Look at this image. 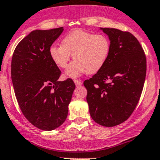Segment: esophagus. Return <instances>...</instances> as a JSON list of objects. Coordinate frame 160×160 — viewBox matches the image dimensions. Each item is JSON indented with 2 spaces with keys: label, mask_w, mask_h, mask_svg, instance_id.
I'll return each instance as SVG.
<instances>
[{
  "label": "esophagus",
  "mask_w": 160,
  "mask_h": 160,
  "mask_svg": "<svg viewBox=\"0 0 160 160\" xmlns=\"http://www.w3.org/2000/svg\"><path fill=\"white\" fill-rule=\"evenodd\" d=\"M73 81H74V83H75L76 86H77V87H80V85H82V82L80 81V80H74Z\"/></svg>",
  "instance_id": "esophagus-1"
}]
</instances>
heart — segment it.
<instances>
[{"mask_svg":"<svg viewBox=\"0 0 160 160\" xmlns=\"http://www.w3.org/2000/svg\"><path fill=\"white\" fill-rule=\"evenodd\" d=\"M111 51V42L103 34H93L83 30H73L62 40L61 46L52 45L49 54L59 68H66L72 55L75 60L66 71L70 77H77L87 72L93 74L106 63Z\"/></svg>","mask_w":160,"mask_h":160,"instance_id":"obj_1","label":"heart"}]
</instances>
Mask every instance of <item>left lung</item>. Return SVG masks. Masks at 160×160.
Listing matches in <instances>:
<instances>
[{"label":"left lung","mask_w":160,"mask_h":160,"mask_svg":"<svg viewBox=\"0 0 160 160\" xmlns=\"http://www.w3.org/2000/svg\"><path fill=\"white\" fill-rule=\"evenodd\" d=\"M100 30L108 36L111 51L101 70L83 85L92 119L113 127L126 121L135 110L143 89L146 58L137 38L128 32L110 28Z\"/></svg>","instance_id":"obj_1"}]
</instances>
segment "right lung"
<instances>
[{"mask_svg":"<svg viewBox=\"0 0 160 160\" xmlns=\"http://www.w3.org/2000/svg\"><path fill=\"white\" fill-rule=\"evenodd\" d=\"M63 30L32 31L18 43L11 60V80L19 107L30 123L44 131L56 129L65 122L75 89L71 79L58 80L61 71L49 54Z\"/></svg>","mask_w":160,"mask_h":160,"instance_id":"obj_1","label":"right lung"}]
</instances>
